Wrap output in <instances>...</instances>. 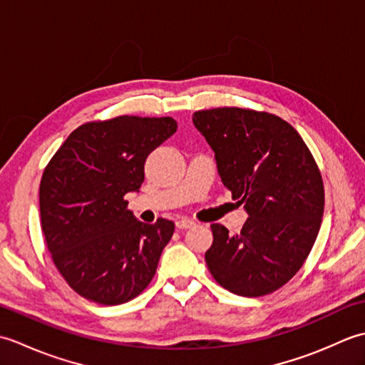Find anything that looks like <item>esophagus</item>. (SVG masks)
I'll use <instances>...</instances> for the list:
<instances>
[{
    "label": "esophagus",
    "instance_id": "esophagus-1",
    "mask_svg": "<svg viewBox=\"0 0 365 365\" xmlns=\"http://www.w3.org/2000/svg\"><path fill=\"white\" fill-rule=\"evenodd\" d=\"M175 226H177V229H190L192 226H196V222L192 220H188V218H178L175 221Z\"/></svg>",
    "mask_w": 365,
    "mask_h": 365
}]
</instances>
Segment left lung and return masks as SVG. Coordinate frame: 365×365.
I'll return each mask as SVG.
<instances>
[{
    "mask_svg": "<svg viewBox=\"0 0 365 365\" xmlns=\"http://www.w3.org/2000/svg\"><path fill=\"white\" fill-rule=\"evenodd\" d=\"M192 122L215 152L224 187L250 215L234 235L212 224L207 267L240 297L273 293L298 273L319 235L320 169L298 131L274 114L224 106L196 111Z\"/></svg>",
    "mask_w": 365,
    "mask_h": 365,
    "instance_id": "1",
    "label": "left lung"
}]
</instances>
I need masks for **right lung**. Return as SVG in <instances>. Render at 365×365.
I'll list each match as a JSON object with an SVG mask.
<instances>
[{
  "label": "right lung",
  "instance_id": "right-lung-1",
  "mask_svg": "<svg viewBox=\"0 0 365 365\" xmlns=\"http://www.w3.org/2000/svg\"><path fill=\"white\" fill-rule=\"evenodd\" d=\"M175 130L173 118L86 122L46 165L38 190L45 243L80 297L115 306L150 284L175 226L138 221L125 195L139 191L145 158Z\"/></svg>",
  "mask_w": 365,
  "mask_h": 365
}]
</instances>
